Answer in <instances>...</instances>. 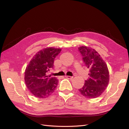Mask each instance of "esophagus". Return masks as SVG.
Returning <instances> with one entry per match:
<instances>
[{"label": "esophagus", "instance_id": "obj_1", "mask_svg": "<svg viewBox=\"0 0 129 129\" xmlns=\"http://www.w3.org/2000/svg\"><path fill=\"white\" fill-rule=\"evenodd\" d=\"M65 77H66L68 79H70V80H72L73 78V76H66Z\"/></svg>", "mask_w": 129, "mask_h": 129}]
</instances>
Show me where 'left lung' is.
I'll list each match as a JSON object with an SVG mask.
<instances>
[{"label": "left lung", "instance_id": "obj_1", "mask_svg": "<svg viewBox=\"0 0 129 129\" xmlns=\"http://www.w3.org/2000/svg\"><path fill=\"white\" fill-rule=\"evenodd\" d=\"M79 51L89 71L88 79L85 81L83 87L79 90L86 98H96L104 92L109 83L108 67L95 50L82 46L79 48Z\"/></svg>", "mask_w": 129, "mask_h": 129}]
</instances>
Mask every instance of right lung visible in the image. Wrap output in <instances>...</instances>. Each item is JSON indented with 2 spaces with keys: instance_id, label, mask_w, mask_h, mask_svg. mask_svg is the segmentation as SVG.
<instances>
[{
  "instance_id": "right-lung-1",
  "label": "right lung",
  "mask_w": 129,
  "mask_h": 129,
  "mask_svg": "<svg viewBox=\"0 0 129 129\" xmlns=\"http://www.w3.org/2000/svg\"><path fill=\"white\" fill-rule=\"evenodd\" d=\"M60 48H47L39 52L27 66L25 81L27 88L37 98L48 97L55 90L58 84L55 77L47 74L53 68L54 61L61 52Z\"/></svg>"
}]
</instances>
